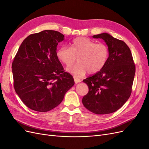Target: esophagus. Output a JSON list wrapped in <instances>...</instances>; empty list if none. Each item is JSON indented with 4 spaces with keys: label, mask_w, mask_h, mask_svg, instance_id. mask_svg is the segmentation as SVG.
I'll use <instances>...</instances> for the list:
<instances>
[{
    "label": "esophagus",
    "mask_w": 149,
    "mask_h": 149,
    "mask_svg": "<svg viewBox=\"0 0 149 149\" xmlns=\"http://www.w3.org/2000/svg\"><path fill=\"white\" fill-rule=\"evenodd\" d=\"M74 79L75 83H80L81 81V79H79L78 78H74Z\"/></svg>",
    "instance_id": "34e87169"
}]
</instances>
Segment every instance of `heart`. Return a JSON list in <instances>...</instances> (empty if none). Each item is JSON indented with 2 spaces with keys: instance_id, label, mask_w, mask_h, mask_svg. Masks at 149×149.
Listing matches in <instances>:
<instances>
[{
  "instance_id": "b5f03b06",
  "label": "heart",
  "mask_w": 149,
  "mask_h": 149,
  "mask_svg": "<svg viewBox=\"0 0 149 149\" xmlns=\"http://www.w3.org/2000/svg\"><path fill=\"white\" fill-rule=\"evenodd\" d=\"M109 56V49L107 45L96 43L85 37L74 39L70 47L61 46L57 49L56 56L66 66L74 63L76 58L78 63L68 67L66 70L75 77H82L88 71L94 74L105 66Z\"/></svg>"
}]
</instances>
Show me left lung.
<instances>
[{"label": "left lung", "mask_w": 149, "mask_h": 149, "mask_svg": "<svg viewBox=\"0 0 149 149\" xmlns=\"http://www.w3.org/2000/svg\"><path fill=\"white\" fill-rule=\"evenodd\" d=\"M93 37L106 42L109 56L100 71L83 81L89 91L82 102L94 114H111L120 109L131 94L136 66L130 49L124 42L107 33Z\"/></svg>", "instance_id": "left-lung-1"}]
</instances>
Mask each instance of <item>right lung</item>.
Masks as SVG:
<instances>
[{
	"label": "right lung",
	"instance_id": "right-lung-1",
	"mask_svg": "<svg viewBox=\"0 0 149 149\" xmlns=\"http://www.w3.org/2000/svg\"><path fill=\"white\" fill-rule=\"evenodd\" d=\"M59 31L47 30L31 34L20 46L12 65L15 91L30 109L47 112L61 102L74 84L56 56Z\"/></svg>",
	"mask_w": 149,
	"mask_h": 149
}]
</instances>
